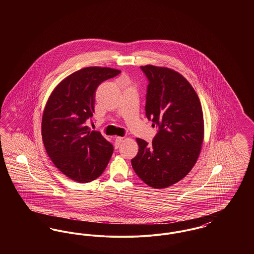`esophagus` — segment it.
Masks as SVG:
<instances>
[{
  "label": "esophagus",
  "mask_w": 254,
  "mask_h": 254,
  "mask_svg": "<svg viewBox=\"0 0 254 254\" xmlns=\"http://www.w3.org/2000/svg\"><path fill=\"white\" fill-rule=\"evenodd\" d=\"M123 141H124V138H123V137H116V138H115V146H116V147H119V145H121Z\"/></svg>",
  "instance_id": "1"
}]
</instances>
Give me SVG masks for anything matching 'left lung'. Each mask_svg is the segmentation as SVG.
Segmentation results:
<instances>
[{
    "label": "left lung",
    "mask_w": 254,
    "mask_h": 254,
    "mask_svg": "<svg viewBox=\"0 0 254 254\" xmlns=\"http://www.w3.org/2000/svg\"><path fill=\"white\" fill-rule=\"evenodd\" d=\"M148 80L145 115L158 127L151 144L137 138L139 151L131 160L138 177L154 189L182 180L193 168L204 140V117L193 87L168 67L141 66Z\"/></svg>",
    "instance_id": "left-lung-1"
}]
</instances>
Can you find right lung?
I'll use <instances>...</instances> for the list:
<instances>
[{
  "instance_id": "1",
  "label": "right lung",
  "mask_w": 254,
  "mask_h": 254,
  "mask_svg": "<svg viewBox=\"0 0 254 254\" xmlns=\"http://www.w3.org/2000/svg\"><path fill=\"white\" fill-rule=\"evenodd\" d=\"M118 69L89 66L70 74L55 87L42 119V136L55 167L71 180L88 183L107 168L113 145L85 125L93 116L95 92Z\"/></svg>"
}]
</instances>
